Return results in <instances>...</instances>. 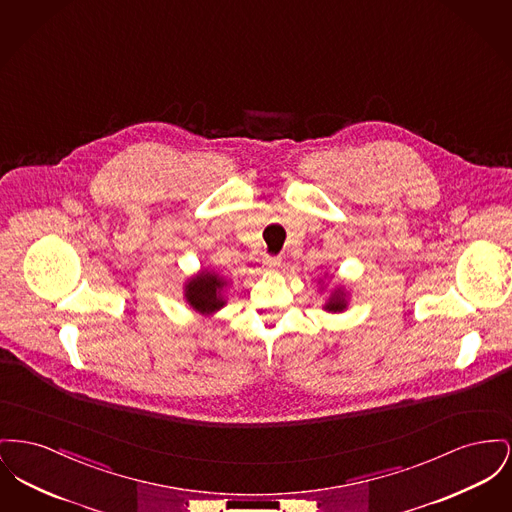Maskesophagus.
<instances>
[{
  "label": "esophagus",
  "instance_id": "1",
  "mask_svg": "<svg viewBox=\"0 0 512 512\" xmlns=\"http://www.w3.org/2000/svg\"><path fill=\"white\" fill-rule=\"evenodd\" d=\"M263 265H265V269H269V271H276V269H280V265H282V259L280 257H265L263 259Z\"/></svg>",
  "mask_w": 512,
  "mask_h": 512
}]
</instances>
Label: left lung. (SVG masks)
I'll return each instance as SVG.
<instances>
[{
    "instance_id": "8db88e82",
    "label": "left lung",
    "mask_w": 512,
    "mask_h": 512,
    "mask_svg": "<svg viewBox=\"0 0 512 512\" xmlns=\"http://www.w3.org/2000/svg\"><path fill=\"white\" fill-rule=\"evenodd\" d=\"M321 282H323V280H319V284H321ZM321 286H323V284H321ZM346 307H348V292H346L344 286H336V288L332 290L329 300L325 301L323 309L329 311V313H342V311H346Z\"/></svg>"
}]
</instances>
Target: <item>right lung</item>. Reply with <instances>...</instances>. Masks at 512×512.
Returning a JSON list of instances; mask_svg holds the SVG:
<instances>
[{
  "label": "right lung",
  "instance_id": "obj_1",
  "mask_svg": "<svg viewBox=\"0 0 512 512\" xmlns=\"http://www.w3.org/2000/svg\"><path fill=\"white\" fill-rule=\"evenodd\" d=\"M228 280L212 271H199L183 284V298L199 315H214L226 305L224 290Z\"/></svg>",
  "mask_w": 512,
  "mask_h": 512
}]
</instances>
